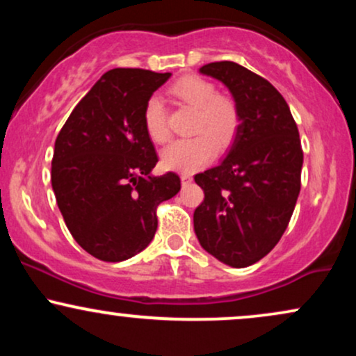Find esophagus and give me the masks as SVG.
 <instances>
[{"instance_id": "34e87169", "label": "esophagus", "mask_w": 356, "mask_h": 356, "mask_svg": "<svg viewBox=\"0 0 356 356\" xmlns=\"http://www.w3.org/2000/svg\"><path fill=\"white\" fill-rule=\"evenodd\" d=\"M181 181H182L184 186H187V184L192 182V175L191 174H182L181 175Z\"/></svg>"}]
</instances>
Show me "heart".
Segmentation results:
<instances>
[{
  "mask_svg": "<svg viewBox=\"0 0 356 356\" xmlns=\"http://www.w3.org/2000/svg\"><path fill=\"white\" fill-rule=\"evenodd\" d=\"M172 95L197 112L194 132L197 136L177 140L162 150V164L177 172H194L201 169L216 154V145L224 149L234 140L239 129V108L229 97L216 95L211 81L201 76H182L170 87ZM144 127L155 144L169 138L162 102L150 97L144 107Z\"/></svg>",
  "mask_w": 356,
  "mask_h": 356,
  "instance_id": "obj_1",
  "label": "heart"
}]
</instances>
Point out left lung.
I'll return each mask as SVG.
<instances>
[{"instance_id":"obj_1","label":"left lung","mask_w":356,"mask_h":356,"mask_svg":"<svg viewBox=\"0 0 356 356\" xmlns=\"http://www.w3.org/2000/svg\"><path fill=\"white\" fill-rule=\"evenodd\" d=\"M239 108L226 157L194 177L204 201L194 211L199 244L220 263L246 268L276 246L301 189L300 134L288 104L263 76L234 61L204 65Z\"/></svg>"}]
</instances>
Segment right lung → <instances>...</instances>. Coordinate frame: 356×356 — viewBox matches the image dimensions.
Listing matches in <instances>:
<instances>
[{"mask_svg": "<svg viewBox=\"0 0 356 356\" xmlns=\"http://www.w3.org/2000/svg\"><path fill=\"white\" fill-rule=\"evenodd\" d=\"M170 75L113 68L56 137V204L73 239L97 259L118 263L144 251L157 231V206L181 191L177 174H152L157 154L144 127L147 100Z\"/></svg>", "mask_w": 356, "mask_h": 356, "instance_id": "right-lung-1", "label": "right lung"}]
</instances>
